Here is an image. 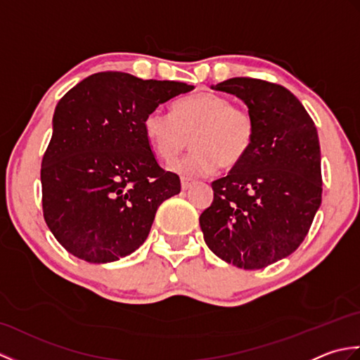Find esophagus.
<instances>
[{"mask_svg":"<svg viewBox=\"0 0 360 360\" xmlns=\"http://www.w3.org/2000/svg\"><path fill=\"white\" fill-rule=\"evenodd\" d=\"M192 186H193V181L192 179L181 178V187H182V190H188Z\"/></svg>","mask_w":360,"mask_h":360,"instance_id":"1","label":"esophagus"}]
</instances>
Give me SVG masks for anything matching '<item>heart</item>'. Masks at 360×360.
Instances as JSON below:
<instances>
[{"mask_svg":"<svg viewBox=\"0 0 360 360\" xmlns=\"http://www.w3.org/2000/svg\"><path fill=\"white\" fill-rule=\"evenodd\" d=\"M143 133L153 151L172 162L187 147L192 151L173 165L186 176H205L232 168L248 155L254 141L255 120L249 110L215 93L186 96L176 101L172 114L153 110L143 120Z\"/></svg>","mask_w":360,"mask_h":360,"instance_id":"obj_1","label":"heart"}]
</instances>
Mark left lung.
Returning <instances> with one entry per match:
<instances>
[{"instance_id": "8db88e82", "label": "left lung", "mask_w": 360, "mask_h": 360, "mask_svg": "<svg viewBox=\"0 0 360 360\" xmlns=\"http://www.w3.org/2000/svg\"><path fill=\"white\" fill-rule=\"evenodd\" d=\"M212 89L246 103L255 134L248 155L212 182L213 201L200 217L204 241L227 263L263 269L300 246L322 202L317 129L277 83L235 77Z\"/></svg>"}]
</instances>
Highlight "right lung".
I'll list each match as a JSON object with an SVG mask.
<instances>
[{"instance_id":"obj_1","label":"right lung","mask_w":360,"mask_h":360,"mask_svg":"<svg viewBox=\"0 0 360 360\" xmlns=\"http://www.w3.org/2000/svg\"><path fill=\"white\" fill-rule=\"evenodd\" d=\"M193 86L98 72L60 98L41 162L43 215L62 246L88 263H111L147 240L156 210L181 192L156 162L147 114Z\"/></svg>"}]
</instances>
